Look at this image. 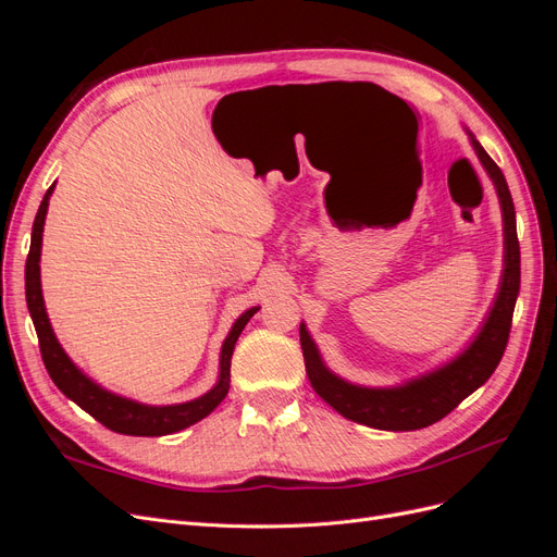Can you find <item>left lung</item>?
Masks as SVG:
<instances>
[{
  "label": "left lung",
  "mask_w": 557,
  "mask_h": 557,
  "mask_svg": "<svg viewBox=\"0 0 557 557\" xmlns=\"http://www.w3.org/2000/svg\"><path fill=\"white\" fill-rule=\"evenodd\" d=\"M471 144H474L483 166L497 185L504 213V248H507L502 288L476 342L458 360H453L450 364L440 369V372L418 379L404 387H395V391H369V387L350 385L330 374L318 358V350L307 327L299 325V342L301 352H305L307 376L315 395L323 397L334 411H339L348 420H356L360 425L391 432H409L436 423V420L448 416L465 397H469L476 387H481L493 376L504 350H507L513 307L520 290V246L516 234V211L507 178H504L502 170L474 137H471Z\"/></svg>",
  "instance_id": "left-lung-1"
}]
</instances>
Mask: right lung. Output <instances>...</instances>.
Wrapping results in <instances>:
<instances>
[{"label":"right lung","mask_w":557,"mask_h":557,"mask_svg":"<svg viewBox=\"0 0 557 557\" xmlns=\"http://www.w3.org/2000/svg\"><path fill=\"white\" fill-rule=\"evenodd\" d=\"M53 193V185L46 190L41 207L37 211L35 225H32V244L25 262V297H27V309L32 315V323H35L37 336H39V350L44 364L48 369L50 379L60 387V391L76 401L83 411H88L95 420H99L104 428L117 432V434H129V436H162L172 434L178 430L190 428L197 420L207 418L218 404H221L230 391V364H232V350L237 344L242 330L246 327L248 320L252 318L258 309L246 311L237 323H234L232 332L221 350V381L215 383L211 393L205 397L174 404V407H146V404H137L132 399L115 397L102 387L95 385L88 376H83L74 362L66 358V352L58 344L53 330H50L48 315L44 309V297H41V281H39V258H41V232L46 221V209H48V197Z\"/></svg>","instance_id":"add662e5"}]
</instances>
